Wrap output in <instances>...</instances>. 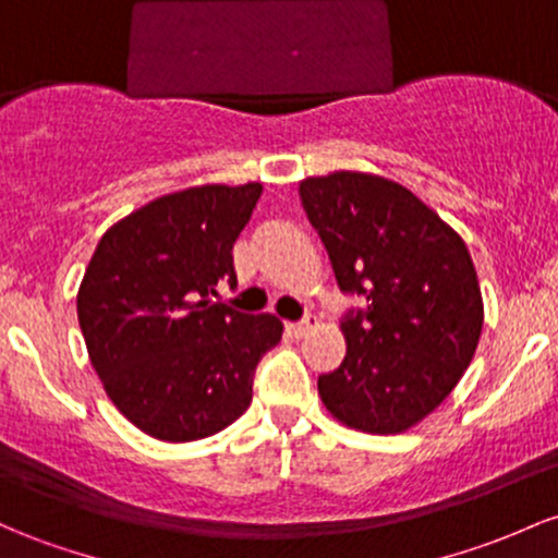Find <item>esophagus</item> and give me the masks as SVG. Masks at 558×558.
Instances as JSON below:
<instances>
[{"label": "esophagus", "mask_w": 558, "mask_h": 558, "mask_svg": "<svg viewBox=\"0 0 558 558\" xmlns=\"http://www.w3.org/2000/svg\"><path fill=\"white\" fill-rule=\"evenodd\" d=\"M315 328H317V317H304V320H299V323H289V333L296 336V339L312 333Z\"/></svg>", "instance_id": "esophagus-1"}]
</instances>
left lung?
Masks as SVG:
<instances>
[{
    "mask_svg": "<svg viewBox=\"0 0 558 558\" xmlns=\"http://www.w3.org/2000/svg\"><path fill=\"white\" fill-rule=\"evenodd\" d=\"M299 198L341 291L365 296L347 315L344 363L317 378L323 405L365 434H402L442 405L474 360L485 323L463 238L400 182L330 171Z\"/></svg>",
    "mask_w": 558,
    "mask_h": 558,
    "instance_id": "left-lung-1",
    "label": "left lung"
}]
</instances>
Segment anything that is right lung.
Returning <instances> with one entry per match:
<instances>
[{
  "instance_id": "1",
  "label": "right lung",
  "mask_w": 558,
  "mask_h": 558,
  "mask_svg": "<svg viewBox=\"0 0 558 558\" xmlns=\"http://www.w3.org/2000/svg\"><path fill=\"white\" fill-rule=\"evenodd\" d=\"M262 182L195 185L110 225L76 293L89 363L119 413L161 442H195L251 405V376L283 336L275 315L211 302L235 283L232 243Z\"/></svg>"
}]
</instances>
